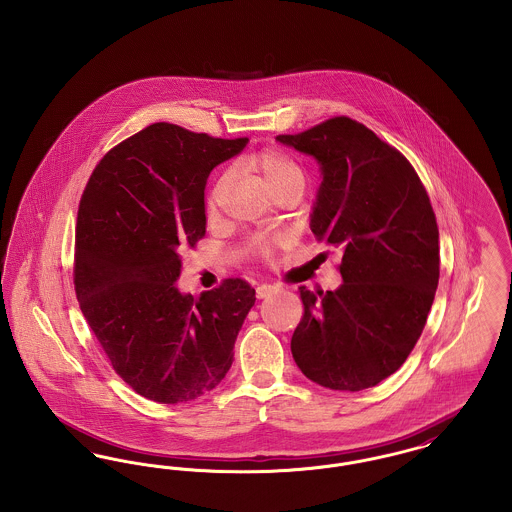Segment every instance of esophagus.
I'll use <instances>...</instances> for the list:
<instances>
[{
    "label": "esophagus",
    "instance_id": "obj_1",
    "mask_svg": "<svg viewBox=\"0 0 512 512\" xmlns=\"http://www.w3.org/2000/svg\"><path fill=\"white\" fill-rule=\"evenodd\" d=\"M255 292H257V298L263 300V298H269L271 294L276 292V286H272V284H261V286H257Z\"/></svg>",
    "mask_w": 512,
    "mask_h": 512
}]
</instances>
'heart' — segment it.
<instances>
[{
    "mask_svg": "<svg viewBox=\"0 0 512 512\" xmlns=\"http://www.w3.org/2000/svg\"><path fill=\"white\" fill-rule=\"evenodd\" d=\"M253 164L255 168H259V172L263 174L265 181L269 183L272 193H276L278 189L292 185V183H301L305 181V172L301 168L300 162L294 160L290 154L286 152L274 151V149H267V151L259 152L253 156ZM230 181V174L220 176L218 181L212 187L211 195H209V214H216L218 203L224 195V189ZM290 238L286 234H278V236H265V234H257L249 240V249L261 257L271 261L272 257L276 255V251L284 245H288Z\"/></svg>",
    "mask_w": 512,
    "mask_h": 512,
    "instance_id": "obj_1",
    "label": "heart"
}]
</instances>
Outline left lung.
Here are the masks:
<instances>
[{"label": "left lung", "mask_w": 512, "mask_h": 512, "mask_svg": "<svg viewBox=\"0 0 512 512\" xmlns=\"http://www.w3.org/2000/svg\"><path fill=\"white\" fill-rule=\"evenodd\" d=\"M276 141L321 164L311 232L342 251L338 290L300 286L292 356L321 387H375L410 356L435 298L439 228L429 195L402 152L346 116Z\"/></svg>", "instance_id": "left-lung-1"}]
</instances>
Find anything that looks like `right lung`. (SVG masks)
I'll return each instance as SVG.
<instances>
[{
  "label": "right lung",
  "mask_w": 512,
  "mask_h": 512,
  "mask_svg": "<svg viewBox=\"0 0 512 512\" xmlns=\"http://www.w3.org/2000/svg\"><path fill=\"white\" fill-rule=\"evenodd\" d=\"M245 143L152 123L106 152L83 191L77 300L114 371L158 404L195 400L226 377L255 303L243 278L199 298L176 286L181 251L207 232L209 174Z\"/></svg>",
  "instance_id": "right-lung-1"
}]
</instances>
